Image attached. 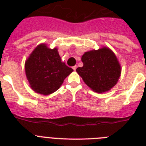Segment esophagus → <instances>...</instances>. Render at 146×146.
<instances>
[{
    "label": "esophagus",
    "instance_id": "1",
    "mask_svg": "<svg viewBox=\"0 0 146 146\" xmlns=\"http://www.w3.org/2000/svg\"><path fill=\"white\" fill-rule=\"evenodd\" d=\"M72 69H73V70L74 71H75L76 69H77V66H74L72 67Z\"/></svg>",
    "mask_w": 146,
    "mask_h": 146
}]
</instances>
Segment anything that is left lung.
<instances>
[{"label":"left lung","mask_w":146,"mask_h":146,"mask_svg":"<svg viewBox=\"0 0 146 146\" xmlns=\"http://www.w3.org/2000/svg\"><path fill=\"white\" fill-rule=\"evenodd\" d=\"M83 66L76 71L93 91L104 93L118 82L121 76V66L111 50L105 47L86 52L82 56Z\"/></svg>","instance_id":"left-lung-1"}]
</instances>
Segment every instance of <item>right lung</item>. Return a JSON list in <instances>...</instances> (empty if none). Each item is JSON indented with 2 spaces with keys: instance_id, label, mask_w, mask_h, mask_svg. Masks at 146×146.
<instances>
[{
  "instance_id": "1",
  "label": "right lung",
  "mask_w": 146,
  "mask_h": 146,
  "mask_svg": "<svg viewBox=\"0 0 146 146\" xmlns=\"http://www.w3.org/2000/svg\"><path fill=\"white\" fill-rule=\"evenodd\" d=\"M27 79L35 92L49 95L56 91L73 69L61 61L57 48L38 45L25 64Z\"/></svg>"
}]
</instances>
